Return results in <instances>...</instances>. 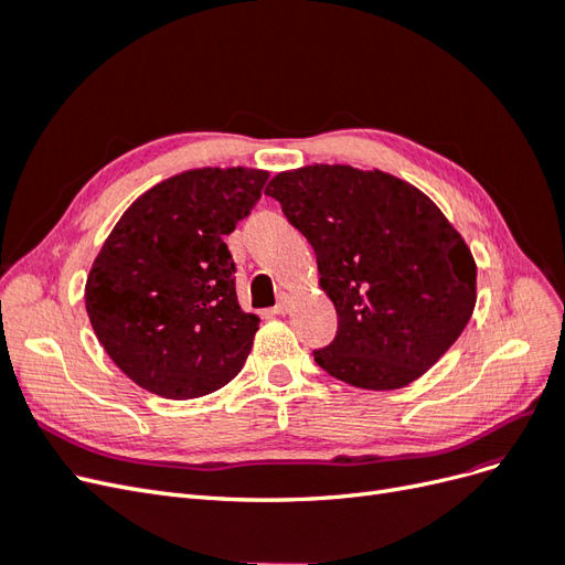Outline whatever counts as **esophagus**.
Instances as JSON below:
<instances>
[{
  "mask_svg": "<svg viewBox=\"0 0 565 565\" xmlns=\"http://www.w3.org/2000/svg\"><path fill=\"white\" fill-rule=\"evenodd\" d=\"M289 306H292V299H289V295H280V299H278V306H276V313H287L289 311Z\"/></svg>",
  "mask_w": 565,
  "mask_h": 565,
  "instance_id": "1",
  "label": "esophagus"
}]
</instances>
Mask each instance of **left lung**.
Segmentation results:
<instances>
[{"label": "left lung", "mask_w": 565, "mask_h": 565, "mask_svg": "<svg viewBox=\"0 0 565 565\" xmlns=\"http://www.w3.org/2000/svg\"><path fill=\"white\" fill-rule=\"evenodd\" d=\"M311 243L320 289L337 309L330 347L313 351L332 377L388 391L419 380L473 313L476 262L434 200L386 172L309 164L266 185Z\"/></svg>", "instance_id": "left-lung-1"}]
</instances>
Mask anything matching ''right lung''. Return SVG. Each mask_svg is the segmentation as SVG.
Segmentation results:
<instances>
[{
  "label": "right lung",
  "mask_w": 565,
  "mask_h": 565,
  "mask_svg": "<svg viewBox=\"0 0 565 565\" xmlns=\"http://www.w3.org/2000/svg\"><path fill=\"white\" fill-rule=\"evenodd\" d=\"M266 179L249 167L188 169L119 216L84 303L100 347L134 384L188 401L243 370L259 318L237 303L224 237L259 202Z\"/></svg>",
  "instance_id": "add662e5"
}]
</instances>
